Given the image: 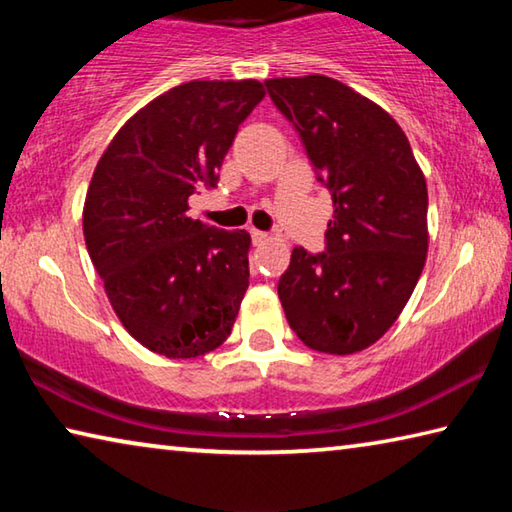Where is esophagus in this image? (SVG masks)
I'll use <instances>...</instances> for the list:
<instances>
[{
  "instance_id": "1",
  "label": "esophagus",
  "mask_w": 512,
  "mask_h": 512,
  "mask_svg": "<svg viewBox=\"0 0 512 512\" xmlns=\"http://www.w3.org/2000/svg\"><path fill=\"white\" fill-rule=\"evenodd\" d=\"M250 237H253V244H255V246H259V244H264V241H268L266 232L255 230V228H250Z\"/></svg>"
}]
</instances>
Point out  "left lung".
<instances>
[{"label":"left lung","instance_id":"1","mask_svg":"<svg viewBox=\"0 0 512 512\" xmlns=\"http://www.w3.org/2000/svg\"><path fill=\"white\" fill-rule=\"evenodd\" d=\"M334 201L325 250L293 248L277 296L311 350L352 354L388 332L427 259V183L397 121L348 85L264 81Z\"/></svg>","mask_w":512,"mask_h":512}]
</instances>
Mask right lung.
I'll return each mask as SVG.
<instances>
[{"mask_svg": "<svg viewBox=\"0 0 512 512\" xmlns=\"http://www.w3.org/2000/svg\"><path fill=\"white\" fill-rule=\"evenodd\" d=\"M259 81H189L119 128L94 169L83 235L121 325L144 348L194 359L228 339L248 289L246 230L187 216L264 99Z\"/></svg>", "mask_w": 512, "mask_h": 512, "instance_id": "add662e5", "label": "right lung"}]
</instances>
